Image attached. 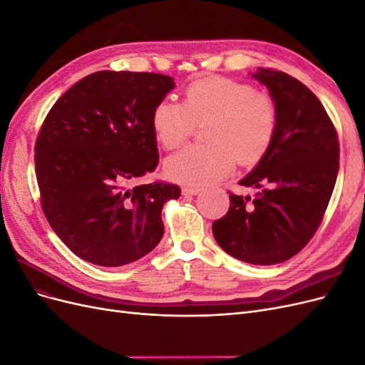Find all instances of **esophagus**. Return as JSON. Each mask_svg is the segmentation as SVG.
Here are the masks:
<instances>
[{"label":"esophagus","mask_w":365,"mask_h":365,"mask_svg":"<svg viewBox=\"0 0 365 365\" xmlns=\"http://www.w3.org/2000/svg\"><path fill=\"white\" fill-rule=\"evenodd\" d=\"M197 193H200V189H197V187H182L184 196H195Z\"/></svg>","instance_id":"34e87169"}]
</instances>
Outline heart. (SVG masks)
Listing matches in <instances>:
<instances>
[{
	"label": "heart",
	"instance_id": "b5f03b06",
	"mask_svg": "<svg viewBox=\"0 0 365 365\" xmlns=\"http://www.w3.org/2000/svg\"><path fill=\"white\" fill-rule=\"evenodd\" d=\"M208 145L187 146L165 161L172 180L201 187L224 178L240 165L259 163L272 145L279 125L274 97L245 82L207 77L185 88L182 105L164 98L152 111V129L160 145L180 148L196 126H204Z\"/></svg>",
	"mask_w": 365,
	"mask_h": 365
}]
</instances>
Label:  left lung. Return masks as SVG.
<instances>
[{
	"mask_svg": "<svg viewBox=\"0 0 365 365\" xmlns=\"http://www.w3.org/2000/svg\"><path fill=\"white\" fill-rule=\"evenodd\" d=\"M279 109L269 150L239 184L256 196L230 192V208L212 230L230 256L275 264L300 252L324 217L339 169L336 129L318 97L295 77L260 68Z\"/></svg>",
	"mask_w": 365,
	"mask_h": 365,
	"instance_id": "obj_1",
	"label": "left lung"
}]
</instances>
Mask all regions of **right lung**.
I'll return each instance as SVG.
<instances>
[{
  "mask_svg": "<svg viewBox=\"0 0 365 365\" xmlns=\"http://www.w3.org/2000/svg\"><path fill=\"white\" fill-rule=\"evenodd\" d=\"M173 79L157 73L97 71L51 106L35 145L41 207L77 257L121 267L164 235L161 210L180 185L137 184L158 165L152 111Z\"/></svg>",
  "mask_w": 365,
  "mask_h": 365,
  "instance_id": "add662e5",
  "label": "right lung"
}]
</instances>
